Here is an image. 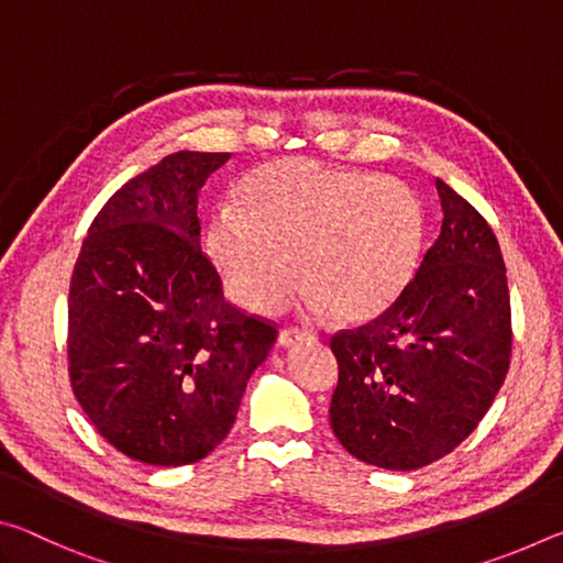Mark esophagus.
<instances>
[{
  "label": "esophagus",
  "mask_w": 563,
  "mask_h": 563,
  "mask_svg": "<svg viewBox=\"0 0 563 563\" xmlns=\"http://www.w3.org/2000/svg\"><path fill=\"white\" fill-rule=\"evenodd\" d=\"M302 340H316V335H312V332L298 330V328H285V330H280V335H278V342H280L283 347H292V345H298V342H302Z\"/></svg>",
  "instance_id": "34e87169"
}]
</instances>
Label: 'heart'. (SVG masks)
<instances>
[{
    "mask_svg": "<svg viewBox=\"0 0 563 563\" xmlns=\"http://www.w3.org/2000/svg\"><path fill=\"white\" fill-rule=\"evenodd\" d=\"M422 241L424 206L405 180L278 158L251 170L233 208L211 218L206 253L225 292L255 316L278 312L298 275L310 312L362 325L405 292Z\"/></svg>",
    "mask_w": 563,
    "mask_h": 563,
    "instance_id": "obj_1",
    "label": "heart"
}]
</instances>
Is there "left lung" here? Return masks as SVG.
Here are the masks:
<instances>
[{"instance_id": "8db88e82", "label": "left lung", "mask_w": 563, "mask_h": 563, "mask_svg": "<svg viewBox=\"0 0 563 563\" xmlns=\"http://www.w3.org/2000/svg\"><path fill=\"white\" fill-rule=\"evenodd\" d=\"M442 231L385 316L330 340L332 432L360 462L409 472L450 454L487 415L511 360L499 241L437 178Z\"/></svg>"}]
</instances>
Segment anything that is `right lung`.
Wrapping results in <instances>:
<instances>
[{"mask_svg": "<svg viewBox=\"0 0 563 563\" xmlns=\"http://www.w3.org/2000/svg\"><path fill=\"white\" fill-rule=\"evenodd\" d=\"M231 154L178 151L113 194L69 288V377L91 424L151 466L225 440L278 330L223 298L201 251L198 190Z\"/></svg>", "mask_w": 563, "mask_h": 563, "instance_id": "obj_1", "label": "right lung"}]
</instances>
